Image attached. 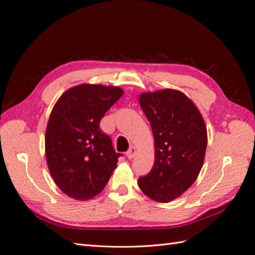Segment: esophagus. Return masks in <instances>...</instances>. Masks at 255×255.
<instances>
[{
  "label": "esophagus",
  "instance_id": "esophagus-1",
  "mask_svg": "<svg viewBox=\"0 0 255 255\" xmlns=\"http://www.w3.org/2000/svg\"><path fill=\"white\" fill-rule=\"evenodd\" d=\"M137 154V149L135 146H130L129 149L127 151V156L128 159H133Z\"/></svg>",
  "mask_w": 255,
  "mask_h": 255
}]
</instances>
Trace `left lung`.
I'll list each match as a JSON object with an SVG mask.
<instances>
[{"label": "left lung", "instance_id": "1", "mask_svg": "<svg viewBox=\"0 0 255 255\" xmlns=\"http://www.w3.org/2000/svg\"><path fill=\"white\" fill-rule=\"evenodd\" d=\"M139 103L154 135L155 162L138 186L151 200L168 203L200 174L207 146L205 122L196 105L177 90L143 93Z\"/></svg>", "mask_w": 255, "mask_h": 255}]
</instances>
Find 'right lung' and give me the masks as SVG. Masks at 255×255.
<instances>
[{
	"mask_svg": "<svg viewBox=\"0 0 255 255\" xmlns=\"http://www.w3.org/2000/svg\"><path fill=\"white\" fill-rule=\"evenodd\" d=\"M122 94L118 87L83 84L67 90L51 112L45 137L47 164L67 196L80 201L95 197L116 168L121 154L99 124Z\"/></svg>",
	"mask_w": 255,
	"mask_h": 255,
	"instance_id": "obj_1",
	"label": "right lung"
}]
</instances>
